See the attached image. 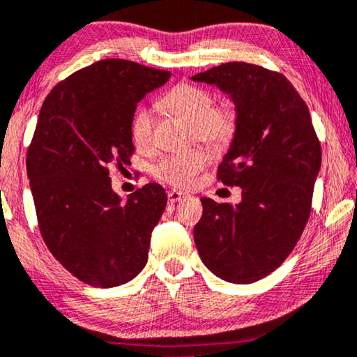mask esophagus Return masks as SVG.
<instances>
[{
	"mask_svg": "<svg viewBox=\"0 0 357 357\" xmlns=\"http://www.w3.org/2000/svg\"><path fill=\"white\" fill-rule=\"evenodd\" d=\"M183 199H185V194L181 192V190H168V200L172 202V204H176V202H181Z\"/></svg>",
	"mask_w": 357,
	"mask_h": 357,
	"instance_id": "obj_1",
	"label": "esophagus"
}]
</instances>
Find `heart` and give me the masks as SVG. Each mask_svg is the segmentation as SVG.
<instances>
[{
	"instance_id": "b5f03b06",
	"label": "heart",
	"mask_w": 357,
	"mask_h": 357,
	"mask_svg": "<svg viewBox=\"0 0 357 357\" xmlns=\"http://www.w3.org/2000/svg\"><path fill=\"white\" fill-rule=\"evenodd\" d=\"M162 105L169 114L192 125L194 136L213 149L226 147L237 131L238 115L232 102L215 104L208 89L190 83L174 86L162 99ZM155 115L153 110L142 107L136 112L131 125V135L136 146L149 149L153 142ZM210 163V153L205 149H194L184 153L163 157L155 167V176L176 188H190L197 174Z\"/></svg>"
}]
</instances>
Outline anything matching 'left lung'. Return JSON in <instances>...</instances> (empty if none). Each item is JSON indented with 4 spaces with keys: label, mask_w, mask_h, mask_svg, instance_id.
Instances as JSON below:
<instances>
[{
    "label": "left lung",
    "mask_w": 357,
    "mask_h": 357,
    "mask_svg": "<svg viewBox=\"0 0 357 357\" xmlns=\"http://www.w3.org/2000/svg\"><path fill=\"white\" fill-rule=\"evenodd\" d=\"M192 79L215 84L236 104L237 131L218 179L242 188L237 205L202 199L195 245L220 279L253 284L285 261L310 220L321 142L305 100L279 72L227 62Z\"/></svg>",
    "instance_id": "left-lung-1"
}]
</instances>
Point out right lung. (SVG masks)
Returning <instances> with one entry per match:
<instances>
[{
    "label": "right lung",
    "mask_w": 357,
    "mask_h": 357,
    "mask_svg": "<svg viewBox=\"0 0 357 357\" xmlns=\"http://www.w3.org/2000/svg\"><path fill=\"white\" fill-rule=\"evenodd\" d=\"M169 77L104 59L57 83L41 105L26 151L38 227L52 257L84 284H126L147 263L167 194L151 183L121 202L109 168L130 163L136 105Z\"/></svg>",
    "instance_id": "right-lung-1"
}]
</instances>
